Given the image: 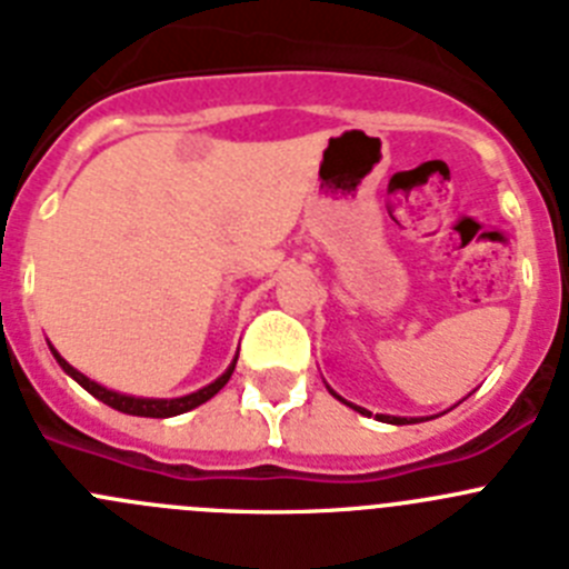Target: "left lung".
Returning <instances> with one entry per match:
<instances>
[{
  "label": "left lung",
  "mask_w": 569,
  "mask_h": 569,
  "mask_svg": "<svg viewBox=\"0 0 569 569\" xmlns=\"http://www.w3.org/2000/svg\"><path fill=\"white\" fill-rule=\"evenodd\" d=\"M330 389V387H327ZM332 392V389H330ZM332 398H338L341 400V403H347V400L341 398V395H336L332 392ZM347 406H352V403H347ZM352 409L356 411H361V415H372V411H367V409H361V406H352ZM380 420V423H392V426H409V423H420V420H423V417H392V415H375ZM426 420H429V417H426Z\"/></svg>",
  "instance_id": "1"
}]
</instances>
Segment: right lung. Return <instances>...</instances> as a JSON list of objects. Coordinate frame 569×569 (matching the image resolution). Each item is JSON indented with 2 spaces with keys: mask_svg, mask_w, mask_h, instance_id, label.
I'll use <instances>...</instances> for the list:
<instances>
[{
  "mask_svg": "<svg viewBox=\"0 0 569 569\" xmlns=\"http://www.w3.org/2000/svg\"><path fill=\"white\" fill-rule=\"evenodd\" d=\"M50 352H53V358H56V361H59V367L64 369V372L70 375V378L76 380V383H81V387L87 389V392H90L92 398H98V400H101V403L112 406V409L123 411V415H134V417H174V415H182V411L197 409V406H202V403H206V400H211L213 395H217L222 387H226L228 380H231V375H233V367H237V358H233L231 367H228L226 372L220 375V378L213 380V383H208V387L197 389V392H191V395H182V398H171V400H166V398H132V395L112 392V389L101 387V383L90 380V378H87V375H81L76 367H70V363H67L64 358H61L53 347H50Z\"/></svg>",
  "mask_w": 569,
  "mask_h": 569,
  "instance_id": "add662e5",
  "label": "right lung"
}]
</instances>
